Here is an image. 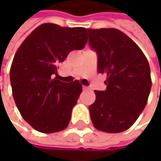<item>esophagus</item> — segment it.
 <instances>
[{"label": "esophagus", "mask_w": 161, "mask_h": 161, "mask_svg": "<svg viewBox=\"0 0 161 161\" xmlns=\"http://www.w3.org/2000/svg\"><path fill=\"white\" fill-rule=\"evenodd\" d=\"M83 89H90V87H88V86H83Z\"/></svg>", "instance_id": "esophagus-1"}]
</instances>
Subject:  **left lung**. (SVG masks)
Listing matches in <instances>:
<instances>
[{
    "mask_svg": "<svg viewBox=\"0 0 161 161\" xmlns=\"http://www.w3.org/2000/svg\"><path fill=\"white\" fill-rule=\"evenodd\" d=\"M87 31L89 47L98 56V71L107 76L106 89L94 91L91 121L99 130L122 132L134 124L147 103L152 86L149 63L139 47L119 30Z\"/></svg>",
    "mask_w": 161,
    "mask_h": 161,
    "instance_id": "1",
    "label": "left lung"
}]
</instances>
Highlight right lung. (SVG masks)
Wrapping results in <instances>:
<instances>
[{"mask_svg": "<svg viewBox=\"0 0 161 161\" xmlns=\"http://www.w3.org/2000/svg\"><path fill=\"white\" fill-rule=\"evenodd\" d=\"M86 43L85 28L45 23L17 49L10 70L13 97L24 120L37 131L58 132L69 125L82 86L78 80L64 83L54 75L58 63Z\"/></svg>", "mask_w": 161, "mask_h": 161, "instance_id": "add662e5", "label": "right lung"}]
</instances>
